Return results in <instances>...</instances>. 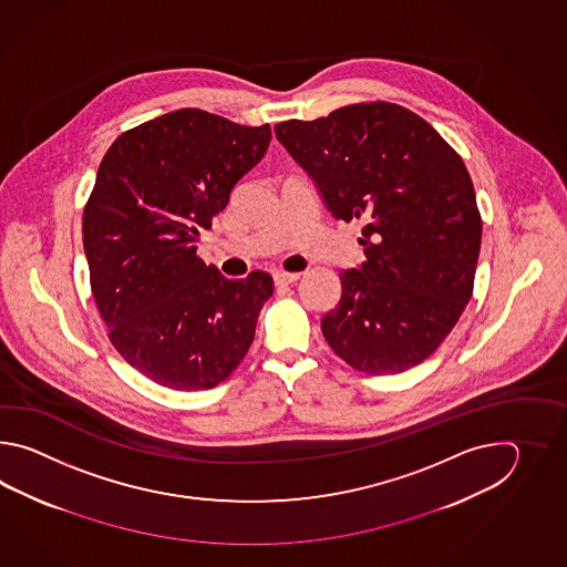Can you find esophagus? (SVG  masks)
<instances>
[{"label":"esophagus","mask_w":567,"mask_h":567,"mask_svg":"<svg viewBox=\"0 0 567 567\" xmlns=\"http://www.w3.org/2000/svg\"><path fill=\"white\" fill-rule=\"evenodd\" d=\"M276 286H289V284H296L300 279V274H289V271H278L276 276Z\"/></svg>","instance_id":"obj_1"}]
</instances>
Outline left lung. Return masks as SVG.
Returning a JSON list of instances; mask_svg holds the SVG:
<instances>
[{
	"mask_svg": "<svg viewBox=\"0 0 567 567\" xmlns=\"http://www.w3.org/2000/svg\"><path fill=\"white\" fill-rule=\"evenodd\" d=\"M274 130L328 210L362 223L364 261L340 274L342 296L322 318L326 342L362 373L425 361L471 301L481 254V210L458 152L386 101Z\"/></svg>",
	"mask_w": 567,
	"mask_h": 567,
	"instance_id": "obj_1",
	"label": "left lung"
}]
</instances>
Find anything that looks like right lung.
Instances as JSON below:
<instances>
[{
	"mask_svg": "<svg viewBox=\"0 0 567 567\" xmlns=\"http://www.w3.org/2000/svg\"><path fill=\"white\" fill-rule=\"evenodd\" d=\"M269 142V123L178 109L121 133L99 164L83 213L93 298L111 344L157 385L213 389L254 342L274 279L223 278L196 243Z\"/></svg>",
	"mask_w": 567,
	"mask_h": 567,
	"instance_id": "1",
	"label": "right lung"
}]
</instances>
